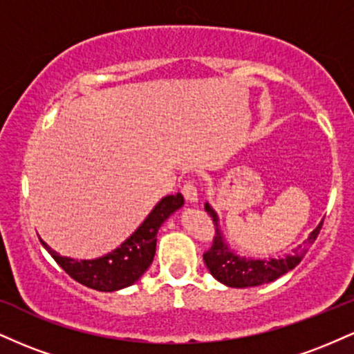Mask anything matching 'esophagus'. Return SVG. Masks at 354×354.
Instances as JSON below:
<instances>
[{
    "mask_svg": "<svg viewBox=\"0 0 354 354\" xmlns=\"http://www.w3.org/2000/svg\"><path fill=\"white\" fill-rule=\"evenodd\" d=\"M181 193H183V196H185L186 201H189V203L198 201V189H196V185H194V181H191V180L186 181L185 185H183Z\"/></svg>",
    "mask_w": 354,
    "mask_h": 354,
    "instance_id": "34e87169",
    "label": "esophagus"
}]
</instances>
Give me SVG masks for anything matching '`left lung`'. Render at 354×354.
<instances>
[{"label":"left lung","instance_id":"1","mask_svg":"<svg viewBox=\"0 0 354 354\" xmlns=\"http://www.w3.org/2000/svg\"><path fill=\"white\" fill-rule=\"evenodd\" d=\"M206 213L213 218L214 223V238L211 243V248L208 251H205L203 259H205V265L208 266L209 273L218 279L219 283L226 284L231 288H248V286H259V284H265L270 281H274L276 278L283 276L288 271L293 270L295 266H298V263L301 261L303 256L306 254L308 248H310L315 239L318 238L323 221L316 226V230H313L310 238L304 241V246H299L298 250H295L293 254L286 256L281 259H246L239 258L234 253H231L228 250V245L225 243V239L221 236V231L218 228V216L211 206L206 203L205 205Z\"/></svg>","mask_w":354,"mask_h":354}]
</instances>
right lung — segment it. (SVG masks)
<instances>
[{
	"mask_svg": "<svg viewBox=\"0 0 354 354\" xmlns=\"http://www.w3.org/2000/svg\"><path fill=\"white\" fill-rule=\"evenodd\" d=\"M185 205L181 193L169 194L154 206L148 218L120 248L98 259H71L59 256L46 243L41 245L75 281L96 291H116L131 286L151 265L156 253V234L169 214Z\"/></svg>",
	"mask_w": 354,
	"mask_h": 354,
	"instance_id": "add662e5",
	"label": "right lung"
}]
</instances>
